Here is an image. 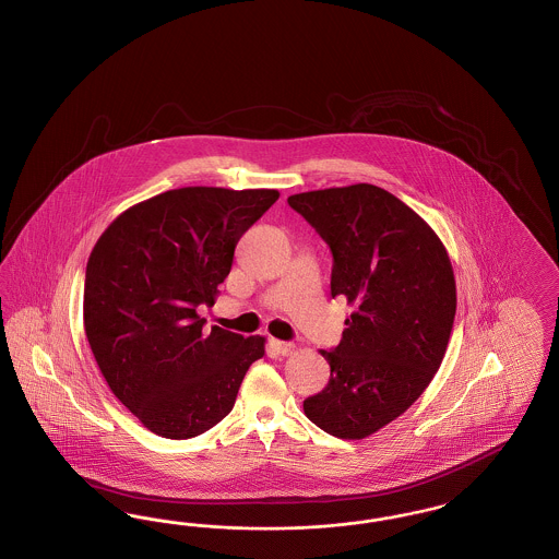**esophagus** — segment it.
I'll return each instance as SVG.
<instances>
[{"instance_id": "34e87169", "label": "esophagus", "mask_w": 559, "mask_h": 559, "mask_svg": "<svg viewBox=\"0 0 559 559\" xmlns=\"http://www.w3.org/2000/svg\"><path fill=\"white\" fill-rule=\"evenodd\" d=\"M270 347H272V350H274L276 355H283V357H287V355H290V353L295 350V345L276 341V338H270Z\"/></svg>"}]
</instances>
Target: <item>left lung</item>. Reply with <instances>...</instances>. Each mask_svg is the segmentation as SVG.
<instances>
[{
  "label": "left lung",
  "mask_w": 559,
  "mask_h": 559,
  "mask_svg": "<svg viewBox=\"0 0 559 559\" xmlns=\"http://www.w3.org/2000/svg\"><path fill=\"white\" fill-rule=\"evenodd\" d=\"M334 258L332 297L355 311L343 341L320 350L328 385L304 401L311 424L364 440L401 417L442 366L456 281L442 239L396 195L371 183L289 195Z\"/></svg>",
  "instance_id": "left-lung-1"
}]
</instances>
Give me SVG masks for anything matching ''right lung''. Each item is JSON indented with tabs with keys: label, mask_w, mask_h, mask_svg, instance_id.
Returning a JSON list of instances; mask_svg holds the SVG:
<instances>
[{
	"label": "right lung",
	"mask_w": 559,
	"mask_h": 559,
	"mask_svg": "<svg viewBox=\"0 0 559 559\" xmlns=\"http://www.w3.org/2000/svg\"><path fill=\"white\" fill-rule=\"evenodd\" d=\"M276 190L179 188L121 212L84 281V332L119 403L160 438L188 440L231 413L264 336L204 328L241 235Z\"/></svg>",
	"instance_id": "right-lung-1"
}]
</instances>
